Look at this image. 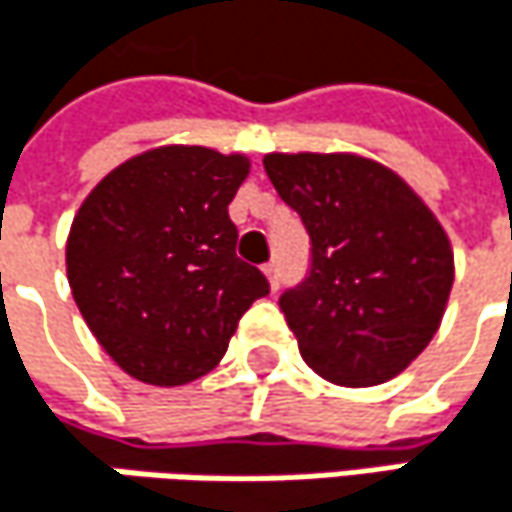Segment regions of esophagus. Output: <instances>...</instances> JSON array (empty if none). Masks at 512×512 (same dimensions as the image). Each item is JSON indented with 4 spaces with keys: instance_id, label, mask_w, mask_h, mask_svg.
I'll list each match as a JSON object with an SVG mask.
<instances>
[{
    "instance_id": "obj_1",
    "label": "esophagus",
    "mask_w": 512,
    "mask_h": 512,
    "mask_svg": "<svg viewBox=\"0 0 512 512\" xmlns=\"http://www.w3.org/2000/svg\"><path fill=\"white\" fill-rule=\"evenodd\" d=\"M263 275H266L269 287H272V290H278V284H281V275H278V263H266V266H263Z\"/></svg>"
}]
</instances>
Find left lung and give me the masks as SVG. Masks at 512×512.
Here are the masks:
<instances>
[{
	"mask_svg": "<svg viewBox=\"0 0 512 512\" xmlns=\"http://www.w3.org/2000/svg\"><path fill=\"white\" fill-rule=\"evenodd\" d=\"M263 168L311 234V275L278 299L305 364L344 388L394 379L448 308L454 249L442 222L370 156L266 154Z\"/></svg>",
	"mask_w": 512,
	"mask_h": 512,
	"instance_id": "8db88e82",
	"label": "left lung"
}]
</instances>
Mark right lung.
<instances>
[{"label":"right lung","instance_id":"add662e5","mask_svg":"<svg viewBox=\"0 0 512 512\" xmlns=\"http://www.w3.org/2000/svg\"><path fill=\"white\" fill-rule=\"evenodd\" d=\"M246 154L159 145L115 165L73 216L64 263L97 344L127 376L177 388L207 376L269 293L237 257L228 204Z\"/></svg>","mask_w":512,"mask_h":512}]
</instances>
